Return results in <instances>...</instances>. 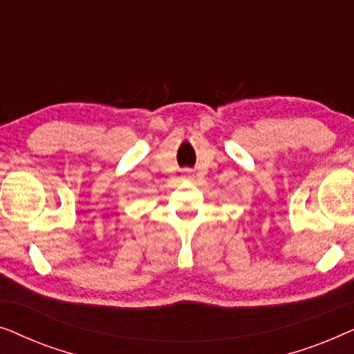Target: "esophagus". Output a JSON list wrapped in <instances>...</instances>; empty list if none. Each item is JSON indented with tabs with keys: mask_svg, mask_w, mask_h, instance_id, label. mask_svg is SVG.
Returning a JSON list of instances; mask_svg holds the SVG:
<instances>
[{
	"mask_svg": "<svg viewBox=\"0 0 354 354\" xmlns=\"http://www.w3.org/2000/svg\"><path fill=\"white\" fill-rule=\"evenodd\" d=\"M183 178H185V180H192L193 178L192 171H185V174H183Z\"/></svg>",
	"mask_w": 354,
	"mask_h": 354,
	"instance_id": "obj_1",
	"label": "esophagus"
}]
</instances>
